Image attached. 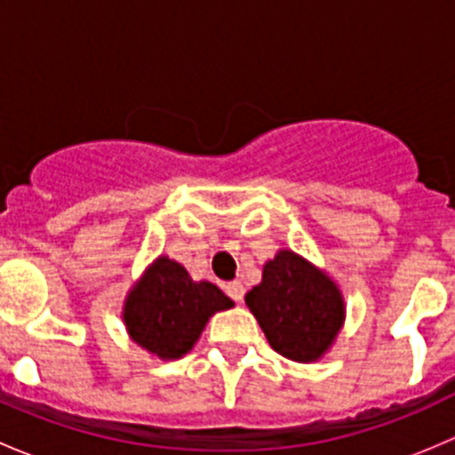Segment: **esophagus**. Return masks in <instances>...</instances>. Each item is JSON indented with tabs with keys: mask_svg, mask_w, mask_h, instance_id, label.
I'll return each instance as SVG.
<instances>
[{
	"mask_svg": "<svg viewBox=\"0 0 455 455\" xmlns=\"http://www.w3.org/2000/svg\"><path fill=\"white\" fill-rule=\"evenodd\" d=\"M224 291H227V295L231 297L233 301H242L244 299V286H242V282H231L224 286Z\"/></svg>",
	"mask_w": 455,
	"mask_h": 455,
	"instance_id": "1",
	"label": "esophagus"
}]
</instances>
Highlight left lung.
I'll return each mask as SVG.
<instances>
[{
    "mask_svg": "<svg viewBox=\"0 0 455 455\" xmlns=\"http://www.w3.org/2000/svg\"><path fill=\"white\" fill-rule=\"evenodd\" d=\"M270 347L286 359H319L343 323V299L321 270L291 251L264 266L261 283L246 295Z\"/></svg>",
    "mask_w": 455,
    "mask_h": 455,
    "instance_id": "obj_1",
    "label": "left lung"
}]
</instances>
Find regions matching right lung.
<instances>
[{"instance_id": "add662e5", "label": "right lung", "mask_w": 455, "mask_h": 455, "mask_svg": "<svg viewBox=\"0 0 455 455\" xmlns=\"http://www.w3.org/2000/svg\"><path fill=\"white\" fill-rule=\"evenodd\" d=\"M233 301L209 282H194L185 266L160 257L125 301L130 337L160 359H178L198 341L206 321Z\"/></svg>"}]
</instances>
